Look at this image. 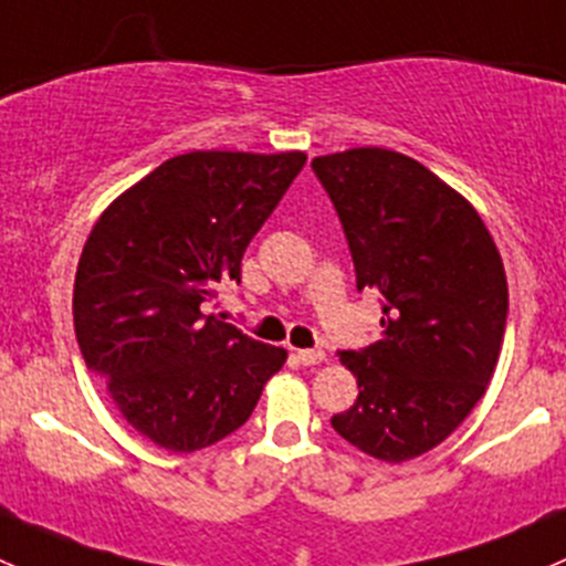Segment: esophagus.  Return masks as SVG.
Segmentation results:
<instances>
[{
  "mask_svg": "<svg viewBox=\"0 0 566 566\" xmlns=\"http://www.w3.org/2000/svg\"><path fill=\"white\" fill-rule=\"evenodd\" d=\"M295 358H298L304 367H315V364L325 361V353L323 350H295Z\"/></svg>",
  "mask_w": 566,
  "mask_h": 566,
  "instance_id": "obj_1",
  "label": "esophagus"
}]
</instances>
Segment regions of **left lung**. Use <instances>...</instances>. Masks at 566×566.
Wrapping results in <instances>:
<instances>
[{
    "label": "left lung",
    "mask_w": 566,
    "mask_h": 566,
    "mask_svg": "<svg viewBox=\"0 0 566 566\" xmlns=\"http://www.w3.org/2000/svg\"><path fill=\"white\" fill-rule=\"evenodd\" d=\"M356 287L384 301L380 339L339 358L358 399L331 427L369 458L405 462L447 441L482 399L504 342L506 273L462 193L402 153L317 156Z\"/></svg>",
    "instance_id": "8db88e82"
}]
</instances>
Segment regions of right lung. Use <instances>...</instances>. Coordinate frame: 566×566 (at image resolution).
<instances>
[{"mask_svg":"<svg viewBox=\"0 0 566 566\" xmlns=\"http://www.w3.org/2000/svg\"><path fill=\"white\" fill-rule=\"evenodd\" d=\"M306 153L193 150L119 193L95 221L73 284L82 356L139 436L186 454L247 424L287 361L205 315L241 282L251 238L304 169Z\"/></svg>","mask_w":566,"mask_h":566,"instance_id":"obj_1","label":"right lung"}]
</instances>
